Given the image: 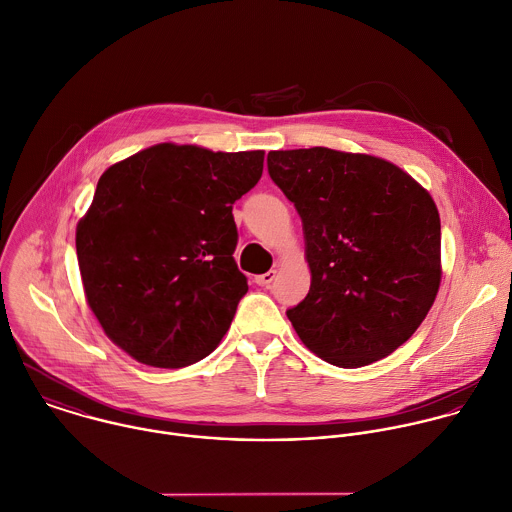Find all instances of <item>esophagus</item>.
<instances>
[{
	"mask_svg": "<svg viewBox=\"0 0 512 512\" xmlns=\"http://www.w3.org/2000/svg\"><path fill=\"white\" fill-rule=\"evenodd\" d=\"M275 275H277V271L271 269V271H267V273H263V275H257V277H255V283H257L259 287H269V285L273 283Z\"/></svg>",
	"mask_w": 512,
	"mask_h": 512,
	"instance_id": "obj_1",
	"label": "esophagus"
}]
</instances>
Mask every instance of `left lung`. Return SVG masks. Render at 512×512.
Segmentation results:
<instances>
[{"label": "left lung", "instance_id": "obj_1", "mask_svg": "<svg viewBox=\"0 0 512 512\" xmlns=\"http://www.w3.org/2000/svg\"><path fill=\"white\" fill-rule=\"evenodd\" d=\"M267 167L303 221L311 287L287 311L299 339L343 369L391 355L439 293L433 197L397 165L365 153L271 151Z\"/></svg>", "mask_w": 512, "mask_h": 512}]
</instances>
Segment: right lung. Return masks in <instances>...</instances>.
Wrapping results in <instances>:
<instances>
[{
	"mask_svg": "<svg viewBox=\"0 0 512 512\" xmlns=\"http://www.w3.org/2000/svg\"><path fill=\"white\" fill-rule=\"evenodd\" d=\"M265 151L159 143L97 181L75 247L87 305L135 361L161 369L207 357L227 333L247 277L233 259V203Z\"/></svg>",
	"mask_w": 512,
	"mask_h": 512,
	"instance_id": "obj_1",
	"label": "right lung"
}]
</instances>
